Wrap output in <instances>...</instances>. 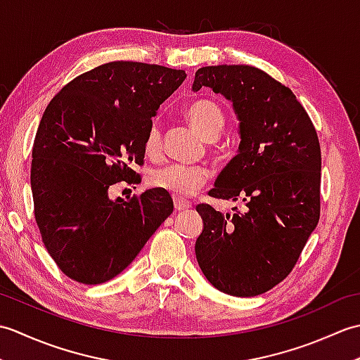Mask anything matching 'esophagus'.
Listing matches in <instances>:
<instances>
[{"label":"esophagus","mask_w":360,"mask_h":360,"mask_svg":"<svg viewBox=\"0 0 360 360\" xmlns=\"http://www.w3.org/2000/svg\"><path fill=\"white\" fill-rule=\"evenodd\" d=\"M190 207H192V202L182 200V198H174V210L182 212V210H187Z\"/></svg>","instance_id":"1"}]
</instances>
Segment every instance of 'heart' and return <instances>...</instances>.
Returning <instances> with one entry per match:
<instances>
[{
	"label": "heart",
	"instance_id": "obj_1",
	"mask_svg": "<svg viewBox=\"0 0 360 360\" xmlns=\"http://www.w3.org/2000/svg\"><path fill=\"white\" fill-rule=\"evenodd\" d=\"M186 117L198 133L204 139L213 141L217 139L219 133L223 131L226 117L221 106L202 98L188 106L186 111ZM160 150V133L156 125H151L143 141V151L150 158H155ZM209 178V173L202 167H188V165H167L153 172L148 178V184L155 188L164 190L178 198H187L195 195Z\"/></svg>",
	"mask_w": 360,
	"mask_h": 360
}]
</instances>
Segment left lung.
<instances>
[{
	"label": "left lung",
	"mask_w": 360,
	"mask_h": 360,
	"mask_svg": "<svg viewBox=\"0 0 360 360\" xmlns=\"http://www.w3.org/2000/svg\"><path fill=\"white\" fill-rule=\"evenodd\" d=\"M231 101L240 147L209 195L243 200L231 217L198 204L204 229L195 244L202 274L221 292L254 297L292 271L320 218L322 155L314 125L292 91L248 65L200 68L192 89Z\"/></svg>",
	"instance_id": "1"
}]
</instances>
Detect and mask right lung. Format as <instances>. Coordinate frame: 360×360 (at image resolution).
<instances>
[{
  "label": "right lung",
  "instance_id": "obj_1",
  "mask_svg": "<svg viewBox=\"0 0 360 360\" xmlns=\"http://www.w3.org/2000/svg\"><path fill=\"white\" fill-rule=\"evenodd\" d=\"M187 74L111 62L68 83L44 110L32 148L34 215L48 254L68 277L98 285L116 277L172 215L164 190L110 200L116 182L139 181L151 117Z\"/></svg>",
  "mask_w": 360,
  "mask_h": 360
}]
</instances>
